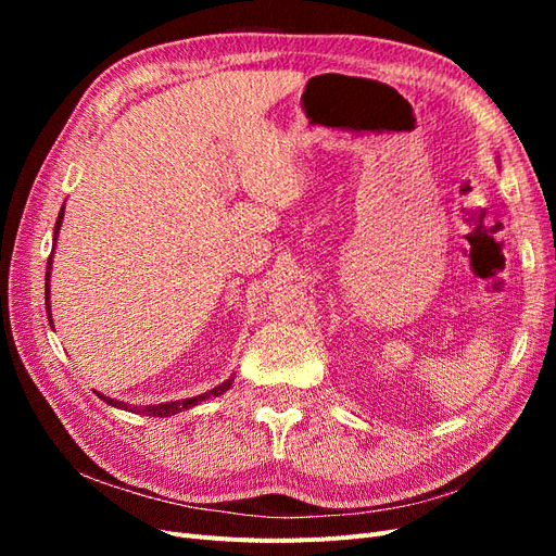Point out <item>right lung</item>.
Listing matches in <instances>:
<instances>
[{
    "instance_id": "add662e5",
    "label": "right lung",
    "mask_w": 556,
    "mask_h": 556,
    "mask_svg": "<svg viewBox=\"0 0 556 556\" xmlns=\"http://www.w3.org/2000/svg\"><path fill=\"white\" fill-rule=\"evenodd\" d=\"M62 213H64V208L60 211V215H58V223H55V241H58V231H60V225H62ZM50 264H53V252H50V257H48V266H46V313L50 315V304H48V276H50ZM50 319V317H48ZM53 325V323H50ZM231 380H233V376L229 378V380H225L223 384H217L215 390H211L208 394H201V396H194V399H182V401H172V403H160V406H143V408H139V406H129V403H123V401H113V399H106V396H102L106 403H111V406H115V408H123V410H131V413H139V415H155V417H169V415H176V413H182V410H188V408H192V406H197L199 401H204L206 396H220L223 392H227L229 387H231Z\"/></svg>"
}]
</instances>
